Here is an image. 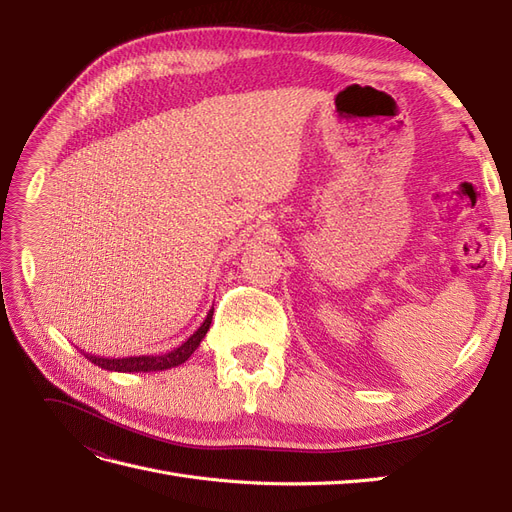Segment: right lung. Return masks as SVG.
I'll use <instances>...</instances> for the list:
<instances>
[{
	"mask_svg": "<svg viewBox=\"0 0 512 512\" xmlns=\"http://www.w3.org/2000/svg\"><path fill=\"white\" fill-rule=\"evenodd\" d=\"M211 318H213V307L209 309L207 318L203 324L185 339L181 346L175 350H168L164 354H143V356H123V359H113V356H98V354H89L83 350L85 359L91 361L94 365L108 369V371H123V374H132V371H164L170 367H177L185 363L194 354V350L203 342V337L207 335L211 327Z\"/></svg>",
	"mask_w": 512,
	"mask_h": 512,
	"instance_id": "obj_1",
	"label": "right lung"
}]
</instances>
